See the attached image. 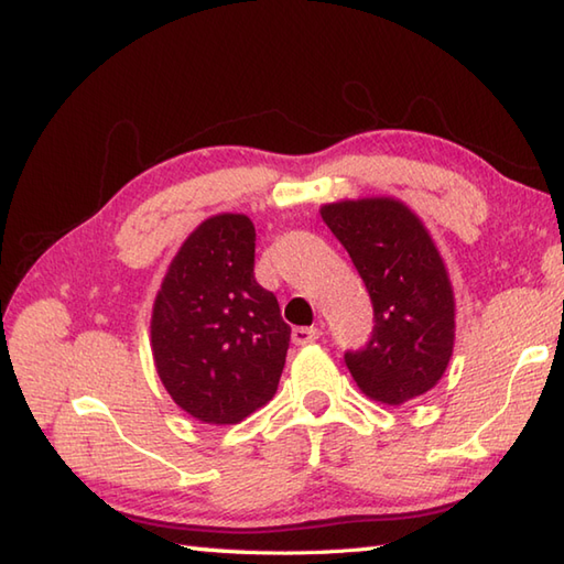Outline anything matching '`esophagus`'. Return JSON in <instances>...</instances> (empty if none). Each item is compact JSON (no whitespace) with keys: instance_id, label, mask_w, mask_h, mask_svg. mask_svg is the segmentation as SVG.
<instances>
[{"instance_id":"1","label":"esophagus","mask_w":564,"mask_h":564,"mask_svg":"<svg viewBox=\"0 0 564 564\" xmlns=\"http://www.w3.org/2000/svg\"><path fill=\"white\" fill-rule=\"evenodd\" d=\"M319 334H322V332H319L317 327H295V329H293V344L307 346V344L317 341Z\"/></svg>"}]
</instances>
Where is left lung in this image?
I'll use <instances>...</instances> for the list:
<instances>
[{"label":"left lung","mask_w":564,"mask_h":564,"mask_svg":"<svg viewBox=\"0 0 564 564\" xmlns=\"http://www.w3.org/2000/svg\"><path fill=\"white\" fill-rule=\"evenodd\" d=\"M319 215L373 301V337L344 356L356 386L390 406L422 398L446 373L455 344V295L434 237L392 196L325 203Z\"/></svg>","instance_id":"left-lung-1"}]
</instances>
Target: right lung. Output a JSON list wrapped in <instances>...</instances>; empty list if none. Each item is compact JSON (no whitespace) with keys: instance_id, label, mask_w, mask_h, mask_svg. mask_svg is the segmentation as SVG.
Wrapping results in <instances>:
<instances>
[{"instance_id":"add662e5","label":"right lung","mask_w":564,"mask_h":564,"mask_svg":"<svg viewBox=\"0 0 564 564\" xmlns=\"http://www.w3.org/2000/svg\"><path fill=\"white\" fill-rule=\"evenodd\" d=\"M254 223L203 220L178 247L154 297L150 346L170 398L200 424H239L267 404L291 327L254 279Z\"/></svg>"}]
</instances>
